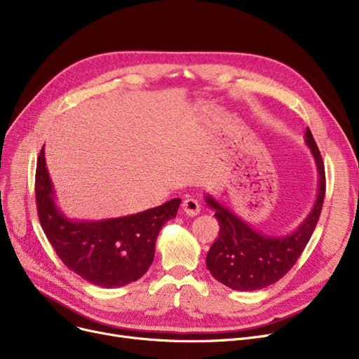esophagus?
Instances as JSON below:
<instances>
[{
	"mask_svg": "<svg viewBox=\"0 0 359 359\" xmlns=\"http://www.w3.org/2000/svg\"><path fill=\"white\" fill-rule=\"evenodd\" d=\"M182 210H183V212H184L186 215L196 217V215L201 212V205H199V202H198L196 199L187 198V199H184L183 203H182Z\"/></svg>",
	"mask_w": 359,
	"mask_h": 359,
	"instance_id": "1",
	"label": "esophagus"
}]
</instances>
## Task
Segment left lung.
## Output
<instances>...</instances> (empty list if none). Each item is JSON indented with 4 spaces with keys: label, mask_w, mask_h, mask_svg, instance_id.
<instances>
[{
    "label": "left lung",
    "mask_w": 359,
    "mask_h": 359,
    "mask_svg": "<svg viewBox=\"0 0 359 359\" xmlns=\"http://www.w3.org/2000/svg\"><path fill=\"white\" fill-rule=\"evenodd\" d=\"M306 145L318 173L317 198L298 227L285 236H271L253 227L206 194L205 202L215 211L219 234L206 255V268L221 284L236 291H255L272 285L294 265L306 249L322 211L326 179L325 165L311 130L306 129Z\"/></svg>",
    "instance_id": "1"
}]
</instances>
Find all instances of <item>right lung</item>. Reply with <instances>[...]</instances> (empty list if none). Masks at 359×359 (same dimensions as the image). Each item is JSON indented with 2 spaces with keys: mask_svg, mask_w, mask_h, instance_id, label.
I'll return each mask as SVG.
<instances>
[{
  "mask_svg": "<svg viewBox=\"0 0 359 359\" xmlns=\"http://www.w3.org/2000/svg\"><path fill=\"white\" fill-rule=\"evenodd\" d=\"M36 203L42 229L65 266L103 288L140 279L154 260L163 225L176 217L180 198L138 214L99 221L71 219L56 205L42 148L36 167Z\"/></svg>",
  "mask_w": 359,
  "mask_h": 359,
  "instance_id": "right-lung-1",
  "label": "right lung"
}]
</instances>
